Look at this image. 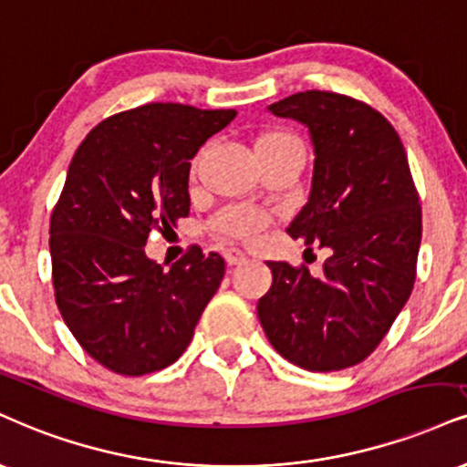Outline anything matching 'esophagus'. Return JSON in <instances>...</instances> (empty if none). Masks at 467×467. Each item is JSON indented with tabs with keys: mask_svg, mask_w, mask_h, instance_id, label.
<instances>
[{
	"mask_svg": "<svg viewBox=\"0 0 467 467\" xmlns=\"http://www.w3.org/2000/svg\"><path fill=\"white\" fill-rule=\"evenodd\" d=\"M223 258H226L228 265H239V263L245 261V252L234 248V245H230V248L223 250Z\"/></svg>",
	"mask_w": 467,
	"mask_h": 467,
	"instance_id": "obj_1",
	"label": "esophagus"
}]
</instances>
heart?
<instances>
[{
    "label": "heart",
    "mask_w": 467,
    "mask_h": 467,
    "mask_svg": "<svg viewBox=\"0 0 467 467\" xmlns=\"http://www.w3.org/2000/svg\"><path fill=\"white\" fill-rule=\"evenodd\" d=\"M287 148L302 150V143L294 132L285 130V128H269V130L258 134L254 141L256 156ZM263 223H265V215L254 209H248V206H233V209H226L213 219V228H215L217 233L237 239H245L250 237V234H254Z\"/></svg>",
    "instance_id": "1"
}]
</instances>
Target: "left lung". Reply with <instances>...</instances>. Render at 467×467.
I'll use <instances>...</instances> for the list:
<instances>
[{"mask_svg": "<svg viewBox=\"0 0 467 467\" xmlns=\"http://www.w3.org/2000/svg\"><path fill=\"white\" fill-rule=\"evenodd\" d=\"M269 110L311 132V195L287 233L319 244L328 258L319 278L306 265L269 261L272 287L256 313L280 357L311 372H337L372 355L411 296L420 195L400 137L372 106L305 91Z\"/></svg>", "mask_w": 467, "mask_h": 467, "instance_id": "left-lung-1", "label": "left lung"}]
</instances>
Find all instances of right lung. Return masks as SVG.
Returning <instances> with one entry per match:
<instances>
[{"instance_id": "right-lung-1", "label": "right lung", "mask_w": 467, "mask_h": 467, "mask_svg": "<svg viewBox=\"0 0 467 467\" xmlns=\"http://www.w3.org/2000/svg\"><path fill=\"white\" fill-rule=\"evenodd\" d=\"M234 117L233 109L145 104L98 123L73 154L49 222L56 305L110 372L171 365L219 289L226 263L217 252H189L165 269L143 245L151 230L189 215V161Z\"/></svg>"}]
</instances>
